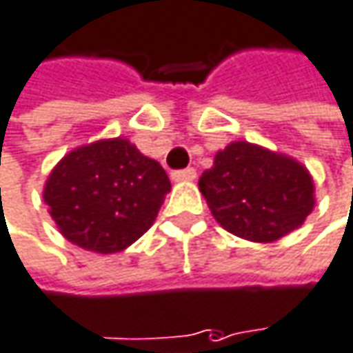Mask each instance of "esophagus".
<instances>
[{
  "instance_id": "1",
  "label": "esophagus",
  "mask_w": 353,
  "mask_h": 353,
  "mask_svg": "<svg viewBox=\"0 0 353 353\" xmlns=\"http://www.w3.org/2000/svg\"><path fill=\"white\" fill-rule=\"evenodd\" d=\"M172 179L174 181H192V179H196V170L194 168H185V170L172 172Z\"/></svg>"
}]
</instances>
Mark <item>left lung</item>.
<instances>
[{
	"label": "left lung",
	"mask_w": 353,
	"mask_h": 353,
	"mask_svg": "<svg viewBox=\"0 0 353 353\" xmlns=\"http://www.w3.org/2000/svg\"><path fill=\"white\" fill-rule=\"evenodd\" d=\"M198 185L216 222L250 242L287 236L315 208V183L303 163L248 141L220 149Z\"/></svg>",
	"instance_id": "left-lung-1"
}]
</instances>
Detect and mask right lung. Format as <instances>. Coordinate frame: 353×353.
Segmentation results:
<instances>
[{"mask_svg":"<svg viewBox=\"0 0 353 353\" xmlns=\"http://www.w3.org/2000/svg\"><path fill=\"white\" fill-rule=\"evenodd\" d=\"M165 170L129 139L112 137L66 153L44 183L60 234L84 250L112 254L151 228L165 194Z\"/></svg>","mask_w":353,"mask_h":353,"instance_id":"add662e5","label":"right lung"}]
</instances>
